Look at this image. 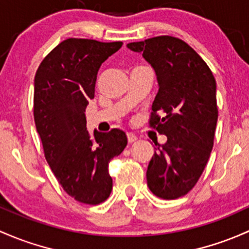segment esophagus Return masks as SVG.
<instances>
[{
  "label": "esophagus",
  "mask_w": 249,
  "mask_h": 249,
  "mask_svg": "<svg viewBox=\"0 0 249 249\" xmlns=\"http://www.w3.org/2000/svg\"><path fill=\"white\" fill-rule=\"evenodd\" d=\"M137 140H138V137L135 135V133H132V132L127 133V141H129V143L136 142V141H137Z\"/></svg>",
  "instance_id": "esophagus-1"
}]
</instances>
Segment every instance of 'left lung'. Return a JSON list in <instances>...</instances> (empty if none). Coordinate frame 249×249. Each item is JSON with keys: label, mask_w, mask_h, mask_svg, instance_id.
Returning <instances> with one entry per match:
<instances>
[{"label": "left lung", "mask_w": 249, "mask_h": 249, "mask_svg": "<svg viewBox=\"0 0 249 249\" xmlns=\"http://www.w3.org/2000/svg\"><path fill=\"white\" fill-rule=\"evenodd\" d=\"M127 48L142 53L155 70L159 91L149 124L167 136L149 162L148 187L162 199H177L195 187L213 150L216 80L199 54L175 36H155Z\"/></svg>", "instance_id": "obj_1"}]
</instances>
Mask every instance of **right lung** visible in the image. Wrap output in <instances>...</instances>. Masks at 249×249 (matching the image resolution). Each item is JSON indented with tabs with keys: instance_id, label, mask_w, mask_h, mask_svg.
I'll use <instances>...</instances> for the list:
<instances>
[{
	"instance_id": "right-lung-1",
	"label": "right lung",
	"mask_w": 249,
	"mask_h": 249,
	"mask_svg": "<svg viewBox=\"0 0 249 249\" xmlns=\"http://www.w3.org/2000/svg\"><path fill=\"white\" fill-rule=\"evenodd\" d=\"M122 45L69 38L50 52L36 72L33 114L46 161L63 190L89 205L109 197L113 184L108 163L127 144L119 129L90 135L85 116L101 64Z\"/></svg>"
}]
</instances>
